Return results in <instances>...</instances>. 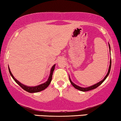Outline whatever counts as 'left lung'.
Returning a JSON list of instances; mask_svg holds the SVG:
<instances>
[{
    "label": "left lung",
    "instance_id": "1",
    "mask_svg": "<svg viewBox=\"0 0 121 121\" xmlns=\"http://www.w3.org/2000/svg\"><path fill=\"white\" fill-rule=\"evenodd\" d=\"M109 48L110 49V44H109ZM111 60H110V67H109L108 73H107V74H106V75L105 76V77L104 78V79L102 80L101 81V82H99L98 83L96 84H95V85L91 86H90V87H82L79 86H78L77 85H75V84H74L73 82H72V80H70V78H69V80H70V83L72 84V85L73 86L75 87V89H78V90H79L82 91H90L91 90H93V89H94L97 88V87H98L99 86H100L102 82H103L105 80V79H106V78L107 77V76L109 75V73H110V70H111Z\"/></svg>",
    "mask_w": 121,
    "mask_h": 121
}]
</instances>
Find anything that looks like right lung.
<instances>
[{
  "mask_svg": "<svg viewBox=\"0 0 121 121\" xmlns=\"http://www.w3.org/2000/svg\"><path fill=\"white\" fill-rule=\"evenodd\" d=\"M55 65H56V64H54V65L52 67V68H51L50 75H49V77L48 78V80L47 81V82H44V83H43V84H41V85L31 87V86H27L23 85L22 84L20 83V82L19 81L16 80V79L14 77V76H13L12 73H11L10 70L9 68V73H10V74L11 76L12 77L13 79H14V80H15V82L17 84H19L20 86L21 87V88H22L24 90L26 91L30 92V93H33V92H37L41 91L43 90L46 88H47L49 84L51 83V80H52L53 73V71L54 70Z\"/></svg>",
  "mask_w": 121,
  "mask_h": 121,
  "instance_id": "1",
  "label": "right lung"
}]
</instances>
